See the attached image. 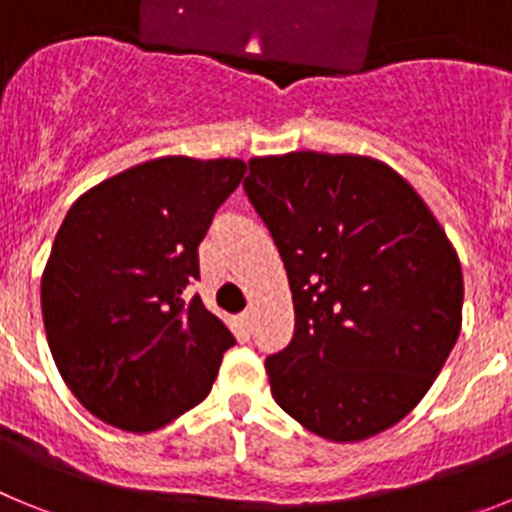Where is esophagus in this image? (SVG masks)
Returning <instances> with one entry per match:
<instances>
[{
	"label": "esophagus",
	"mask_w": 512,
	"mask_h": 512,
	"mask_svg": "<svg viewBox=\"0 0 512 512\" xmlns=\"http://www.w3.org/2000/svg\"><path fill=\"white\" fill-rule=\"evenodd\" d=\"M238 323H241V328L246 330V333H251V330H253V315H251V312H243L241 318H238Z\"/></svg>",
	"instance_id": "obj_1"
}]
</instances>
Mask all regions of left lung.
Wrapping results in <instances>:
<instances>
[{"instance_id": "8db88e82", "label": "left lung", "mask_w": 512, "mask_h": 512, "mask_svg": "<svg viewBox=\"0 0 512 512\" xmlns=\"http://www.w3.org/2000/svg\"><path fill=\"white\" fill-rule=\"evenodd\" d=\"M243 189L295 305V336L266 359L279 408L336 443L400 423L461 330V264L433 212L392 166L354 153L256 156Z\"/></svg>"}]
</instances>
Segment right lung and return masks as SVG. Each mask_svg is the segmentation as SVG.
Masks as SVG:
<instances>
[{
	"mask_svg": "<svg viewBox=\"0 0 512 512\" xmlns=\"http://www.w3.org/2000/svg\"><path fill=\"white\" fill-rule=\"evenodd\" d=\"M243 174L241 158H153L63 217L40 282L45 336L63 382L104 423L156 431L210 395L235 338L184 289Z\"/></svg>",
	"mask_w": 512,
	"mask_h": 512,
	"instance_id": "right-lung-1",
	"label": "right lung"
}]
</instances>
